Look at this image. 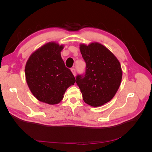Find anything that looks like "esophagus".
Listing matches in <instances>:
<instances>
[{
	"label": "esophagus",
	"mask_w": 152,
	"mask_h": 152,
	"mask_svg": "<svg viewBox=\"0 0 152 152\" xmlns=\"http://www.w3.org/2000/svg\"><path fill=\"white\" fill-rule=\"evenodd\" d=\"M71 71H72V73L73 74V75L75 76V75H76V71H75V69L74 68H71Z\"/></svg>",
	"instance_id": "34e87169"
}]
</instances>
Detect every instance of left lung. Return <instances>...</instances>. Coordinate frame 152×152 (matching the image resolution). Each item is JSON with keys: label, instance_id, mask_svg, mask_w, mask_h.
<instances>
[{"label": "left lung", "instance_id": "obj_1", "mask_svg": "<svg viewBox=\"0 0 152 152\" xmlns=\"http://www.w3.org/2000/svg\"><path fill=\"white\" fill-rule=\"evenodd\" d=\"M80 50L86 63L84 75L76 77L84 102L96 107L110 102L121 85L122 72L113 54L98 42L80 44Z\"/></svg>", "mask_w": 152, "mask_h": 152}]
</instances>
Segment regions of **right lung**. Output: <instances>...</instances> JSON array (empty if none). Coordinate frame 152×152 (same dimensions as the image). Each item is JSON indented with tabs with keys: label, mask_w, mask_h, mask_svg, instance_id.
<instances>
[{
	"label": "right lung",
	"mask_w": 152,
	"mask_h": 152,
	"mask_svg": "<svg viewBox=\"0 0 152 152\" xmlns=\"http://www.w3.org/2000/svg\"><path fill=\"white\" fill-rule=\"evenodd\" d=\"M63 45L49 42L31 54L25 66L27 84L35 97L49 104H58L75 79L61 56Z\"/></svg>",
	"instance_id": "add662e5"
}]
</instances>
